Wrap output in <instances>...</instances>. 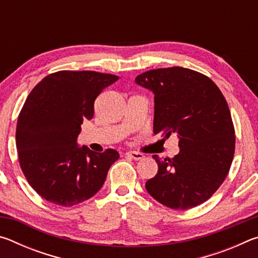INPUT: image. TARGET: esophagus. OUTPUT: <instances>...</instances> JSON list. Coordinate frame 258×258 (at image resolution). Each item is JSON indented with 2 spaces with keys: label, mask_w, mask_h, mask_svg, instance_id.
<instances>
[{
  "label": "esophagus",
  "mask_w": 258,
  "mask_h": 258,
  "mask_svg": "<svg viewBox=\"0 0 258 258\" xmlns=\"http://www.w3.org/2000/svg\"><path fill=\"white\" fill-rule=\"evenodd\" d=\"M126 156L131 157V158L134 160H142L145 158V155L141 154V152H137V151H128L126 152Z\"/></svg>",
  "instance_id": "1"
}]
</instances>
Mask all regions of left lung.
Returning <instances> with one entry per match:
<instances>
[{
    "label": "left lung",
    "instance_id": "left-lung-1",
    "mask_svg": "<svg viewBox=\"0 0 258 258\" xmlns=\"http://www.w3.org/2000/svg\"><path fill=\"white\" fill-rule=\"evenodd\" d=\"M137 84L155 94L154 133H176L180 152L160 159L158 173L146 182L157 202L189 209L208 200L232 164L234 127L226 100L211 78L183 67L142 73Z\"/></svg>",
    "mask_w": 258,
    "mask_h": 258
}]
</instances>
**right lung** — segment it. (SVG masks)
I'll return each mask as SVG.
<instances>
[{
    "instance_id": "right-lung-1",
    "label": "right lung",
    "mask_w": 258,
    "mask_h": 258,
    "mask_svg": "<svg viewBox=\"0 0 258 258\" xmlns=\"http://www.w3.org/2000/svg\"><path fill=\"white\" fill-rule=\"evenodd\" d=\"M118 76L92 71L50 74L26 99L17 121L20 167L30 186L47 202L63 207L85 202L101 189L113 149L98 154L78 147L84 119H92L94 101Z\"/></svg>"
}]
</instances>
